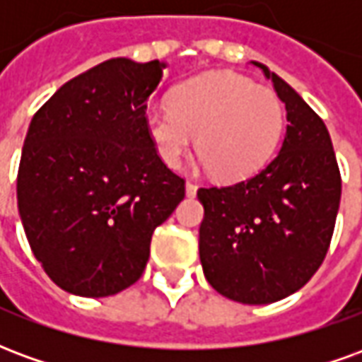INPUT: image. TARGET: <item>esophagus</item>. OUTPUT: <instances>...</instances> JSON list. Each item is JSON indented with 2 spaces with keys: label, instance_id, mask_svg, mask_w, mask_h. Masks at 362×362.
<instances>
[{
  "label": "esophagus",
  "instance_id": "obj_1",
  "mask_svg": "<svg viewBox=\"0 0 362 362\" xmlns=\"http://www.w3.org/2000/svg\"><path fill=\"white\" fill-rule=\"evenodd\" d=\"M186 194H188V196H196L197 194V186L194 182H186Z\"/></svg>",
  "mask_w": 362,
  "mask_h": 362
}]
</instances>
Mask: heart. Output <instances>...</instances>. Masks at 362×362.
I'll return each instance as SVG.
<instances>
[{
  "label": "heart",
  "mask_w": 362,
  "mask_h": 362,
  "mask_svg": "<svg viewBox=\"0 0 362 362\" xmlns=\"http://www.w3.org/2000/svg\"><path fill=\"white\" fill-rule=\"evenodd\" d=\"M147 132L168 166L180 165L197 135V155L221 180H243L266 165L283 129V104L243 75L211 71L178 85L170 106L145 116Z\"/></svg>",
  "instance_id": "obj_1"
}]
</instances>
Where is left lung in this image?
Returning <instances> with one entry per match:
<instances>
[{
	"mask_svg": "<svg viewBox=\"0 0 362 362\" xmlns=\"http://www.w3.org/2000/svg\"><path fill=\"white\" fill-rule=\"evenodd\" d=\"M259 67L287 110L272 163L233 186L199 188V259L217 293L243 304L293 295L318 272L334 235L341 174L326 124L293 87Z\"/></svg>",
	"mask_w": 362,
	"mask_h": 362,
	"instance_id": "1",
	"label": "left lung"
}]
</instances>
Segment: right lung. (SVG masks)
Returning <instances> with one entry per match:
<instances>
[{"mask_svg":"<svg viewBox=\"0 0 362 362\" xmlns=\"http://www.w3.org/2000/svg\"><path fill=\"white\" fill-rule=\"evenodd\" d=\"M166 64L114 58L59 87L28 126L17 205L58 287L116 295L141 277L151 236L186 196L145 124Z\"/></svg>","mask_w":362,"mask_h":362,"instance_id":"1","label":"right lung"}]
</instances>
